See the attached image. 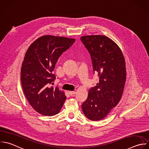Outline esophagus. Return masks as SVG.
<instances>
[{
    "mask_svg": "<svg viewBox=\"0 0 149 149\" xmlns=\"http://www.w3.org/2000/svg\"><path fill=\"white\" fill-rule=\"evenodd\" d=\"M69 94L71 95V96H74V94H76V92L75 91H69Z\"/></svg>",
    "mask_w": 149,
    "mask_h": 149,
    "instance_id": "34e87169",
    "label": "esophagus"
}]
</instances>
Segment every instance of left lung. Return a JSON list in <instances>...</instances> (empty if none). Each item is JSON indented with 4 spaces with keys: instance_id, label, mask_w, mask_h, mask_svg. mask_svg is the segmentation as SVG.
Segmentation results:
<instances>
[{
    "instance_id": "obj_1",
    "label": "left lung",
    "mask_w": 149,
    "mask_h": 149,
    "mask_svg": "<svg viewBox=\"0 0 149 149\" xmlns=\"http://www.w3.org/2000/svg\"><path fill=\"white\" fill-rule=\"evenodd\" d=\"M80 40L90 54L94 73L99 76V83L89 90L81 108L88 119L100 120L121 99L126 79L125 60L119 46L107 36H85Z\"/></svg>"
}]
</instances>
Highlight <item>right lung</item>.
<instances>
[{
    "label": "right lung",
    "mask_w": 149,
    "mask_h": 149,
    "mask_svg": "<svg viewBox=\"0 0 149 149\" xmlns=\"http://www.w3.org/2000/svg\"><path fill=\"white\" fill-rule=\"evenodd\" d=\"M75 41L74 38L45 35L29 47L22 63L21 81L29 102L38 113L53 116L60 112L66 99L58 87H49L56 76V62Z\"/></svg>",
    "instance_id": "obj_1"
}]
</instances>
